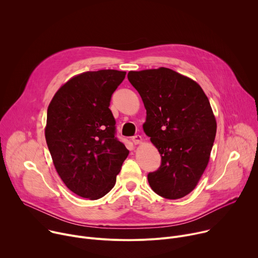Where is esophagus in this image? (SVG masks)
Listing matches in <instances>:
<instances>
[{
	"label": "esophagus",
	"mask_w": 258,
	"mask_h": 258,
	"mask_svg": "<svg viewBox=\"0 0 258 258\" xmlns=\"http://www.w3.org/2000/svg\"><path fill=\"white\" fill-rule=\"evenodd\" d=\"M132 141H133V143H134L135 145H138V144H141V143H142L143 139H142V137H141V136L137 135V136H135V137H133V138H132Z\"/></svg>",
	"instance_id": "esophagus-1"
}]
</instances>
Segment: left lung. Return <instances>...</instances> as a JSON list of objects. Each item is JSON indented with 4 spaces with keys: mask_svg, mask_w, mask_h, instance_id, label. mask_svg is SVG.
<instances>
[{
    "mask_svg": "<svg viewBox=\"0 0 258 258\" xmlns=\"http://www.w3.org/2000/svg\"><path fill=\"white\" fill-rule=\"evenodd\" d=\"M147 111L143 125L156 146L159 168L148 173L152 190L178 199L194 190L210 157L216 121L208 98L193 80L165 67L130 71Z\"/></svg>",
    "mask_w": 258,
    "mask_h": 258,
    "instance_id": "left-lung-1",
    "label": "left lung"
}]
</instances>
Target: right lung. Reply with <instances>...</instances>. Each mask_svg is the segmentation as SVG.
Returning <instances> with one entry per match:
<instances>
[{
	"label": "right lung",
	"mask_w": 258,
	"mask_h": 258,
	"mask_svg": "<svg viewBox=\"0 0 258 258\" xmlns=\"http://www.w3.org/2000/svg\"><path fill=\"white\" fill-rule=\"evenodd\" d=\"M124 78V71L113 69L82 73L62 86L48 107L45 136L55 168L81 197L97 200L110 192L128 155L109 109Z\"/></svg>",
	"instance_id": "1"
}]
</instances>
